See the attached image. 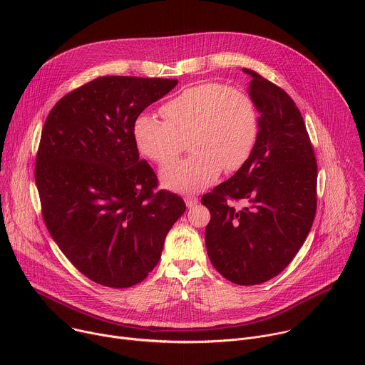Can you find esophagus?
<instances>
[{
    "instance_id": "1",
    "label": "esophagus",
    "mask_w": 365,
    "mask_h": 365,
    "mask_svg": "<svg viewBox=\"0 0 365 365\" xmlns=\"http://www.w3.org/2000/svg\"><path fill=\"white\" fill-rule=\"evenodd\" d=\"M185 203H186L187 207H192V206H195L197 203V197L193 196V195H186L185 196Z\"/></svg>"
}]
</instances>
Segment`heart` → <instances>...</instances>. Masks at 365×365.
<instances>
[{
  "mask_svg": "<svg viewBox=\"0 0 365 365\" xmlns=\"http://www.w3.org/2000/svg\"><path fill=\"white\" fill-rule=\"evenodd\" d=\"M166 121L140 114L133 123L137 150L153 163L165 166L186 147L187 159L162 170L166 189L197 192L225 173L240 170L258 138V113L251 96L240 88L217 82L183 89L162 107Z\"/></svg>",
  "mask_w": 365,
  "mask_h": 365,
  "instance_id": "obj_1",
  "label": "heart"
}]
</instances>
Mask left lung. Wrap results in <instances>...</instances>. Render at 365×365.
I'll list each match as a JSON object with an SVG mask.
<instances>
[{"label": "left lung", "instance_id": "1", "mask_svg": "<svg viewBox=\"0 0 365 365\" xmlns=\"http://www.w3.org/2000/svg\"><path fill=\"white\" fill-rule=\"evenodd\" d=\"M242 71L259 113L258 138L247 163L200 202L211 212L205 244L212 266L227 280L252 286L282 273L303 245L317 214L318 165L294 101Z\"/></svg>", "mask_w": 365, "mask_h": 365}]
</instances>
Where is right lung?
I'll list each match as a JSON object with an SVG mask.
<instances>
[{
	"label": "right lung",
	"mask_w": 365,
	"mask_h": 365,
	"mask_svg": "<svg viewBox=\"0 0 365 365\" xmlns=\"http://www.w3.org/2000/svg\"><path fill=\"white\" fill-rule=\"evenodd\" d=\"M178 79L101 76L58 101L41 130L34 178L41 215L69 262L92 282L131 287L159 263L183 199L159 190L140 160L133 123Z\"/></svg>",
	"instance_id": "obj_1"
}]
</instances>
